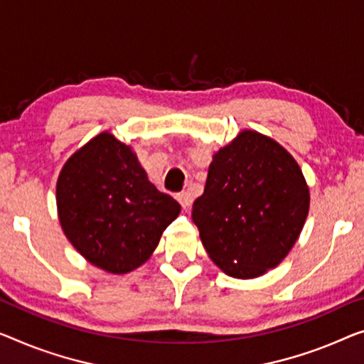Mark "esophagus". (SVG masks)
I'll list each match as a JSON object with an SVG mask.
<instances>
[{
	"instance_id": "esophagus-1",
	"label": "esophagus",
	"mask_w": 364,
	"mask_h": 364,
	"mask_svg": "<svg viewBox=\"0 0 364 364\" xmlns=\"http://www.w3.org/2000/svg\"><path fill=\"white\" fill-rule=\"evenodd\" d=\"M176 199L180 200V204L183 205L184 209L189 208V205H191V203H193V196H191V193H188V191H183V193L178 194Z\"/></svg>"
}]
</instances>
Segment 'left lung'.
<instances>
[{"label": "left lung", "mask_w": 364, "mask_h": 364, "mask_svg": "<svg viewBox=\"0 0 364 364\" xmlns=\"http://www.w3.org/2000/svg\"><path fill=\"white\" fill-rule=\"evenodd\" d=\"M311 193L302 170L274 139L242 130L213 155L193 222L225 274L253 279L276 268L306 224Z\"/></svg>", "instance_id": "8db88e82"}]
</instances>
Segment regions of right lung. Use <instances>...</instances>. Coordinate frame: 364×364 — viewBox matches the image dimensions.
Masks as SVG:
<instances>
[{
  "label": "right lung",
  "mask_w": 364,
  "mask_h": 364,
  "mask_svg": "<svg viewBox=\"0 0 364 364\" xmlns=\"http://www.w3.org/2000/svg\"><path fill=\"white\" fill-rule=\"evenodd\" d=\"M181 205L149 181L132 147L111 132L95 135L62 166L57 214L86 262L106 273L142 267Z\"/></svg>",
  "instance_id": "obj_1"
}]
</instances>
